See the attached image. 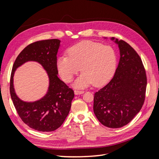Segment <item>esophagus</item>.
I'll list each match as a JSON object with an SVG mask.
<instances>
[{
  "label": "esophagus",
  "mask_w": 159,
  "mask_h": 159,
  "mask_svg": "<svg viewBox=\"0 0 159 159\" xmlns=\"http://www.w3.org/2000/svg\"><path fill=\"white\" fill-rule=\"evenodd\" d=\"M84 93V91H79V90H75L74 91L75 95H80V94H82Z\"/></svg>",
  "instance_id": "34e87169"
}]
</instances>
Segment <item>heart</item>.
Here are the masks:
<instances>
[{"label":"heart","mask_w":159,"mask_h":159,"mask_svg":"<svg viewBox=\"0 0 159 159\" xmlns=\"http://www.w3.org/2000/svg\"><path fill=\"white\" fill-rule=\"evenodd\" d=\"M68 57L63 56L57 60V68L62 80L67 83L73 80L80 70L82 74L73 84L84 89L93 84L99 86L111 78L116 66V54L111 46L90 40H84L72 46Z\"/></svg>","instance_id":"1"}]
</instances>
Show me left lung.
<instances>
[{
    "label": "left lung",
    "instance_id": "obj_1",
    "mask_svg": "<svg viewBox=\"0 0 159 159\" xmlns=\"http://www.w3.org/2000/svg\"><path fill=\"white\" fill-rule=\"evenodd\" d=\"M111 40L119 47V64L111 80L94 94L93 111L104 126L119 128L140 111L145 98L147 76L136 51L123 40L113 37Z\"/></svg>",
    "mask_w": 159,
    "mask_h": 159
}]
</instances>
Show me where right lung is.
Masks as SVG:
<instances>
[{"instance_id":"add662e5","label":"right lung","mask_w":159,"mask_h":159,"mask_svg":"<svg viewBox=\"0 0 159 159\" xmlns=\"http://www.w3.org/2000/svg\"><path fill=\"white\" fill-rule=\"evenodd\" d=\"M60 42L58 39H50L29 44L19 54L12 67L10 92L13 104L22 121L38 131L50 132L59 128L68 116L74 97V91L57 77L56 56ZM28 61L40 63L49 79L46 95L39 100L30 102L17 97L13 83L16 69Z\"/></svg>"}]
</instances>
